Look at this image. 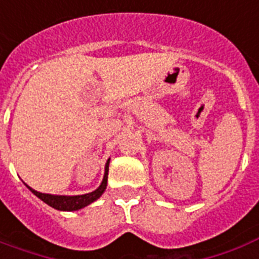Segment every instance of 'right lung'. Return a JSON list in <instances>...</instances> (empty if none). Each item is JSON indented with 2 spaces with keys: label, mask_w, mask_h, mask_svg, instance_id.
I'll list each match as a JSON object with an SVG mask.
<instances>
[{
  "label": "right lung",
  "mask_w": 259,
  "mask_h": 259,
  "mask_svg": "<svg viewBox=\"0 0 259 259\" xmlns=\"http://www.w3.org/2000/svg\"><path fill=\"white\" fill-rule=\"evenodd\" d=\"M107 175H109V161L106 164L105 176H103V181H102V184L99 185V188L95 189L94 192L86 193V195H78V196H58V195L37 192V191H34V189H32L30 187H28V185H26V187H28L38 199H41L44 203L51 205L52 208L59 209V211H78V209L91 204L93 201L97 200L98 197H101V195L105 192L106 187H107Z\"/></svg>",
  "instance_id": "1"
}]
</instances>
